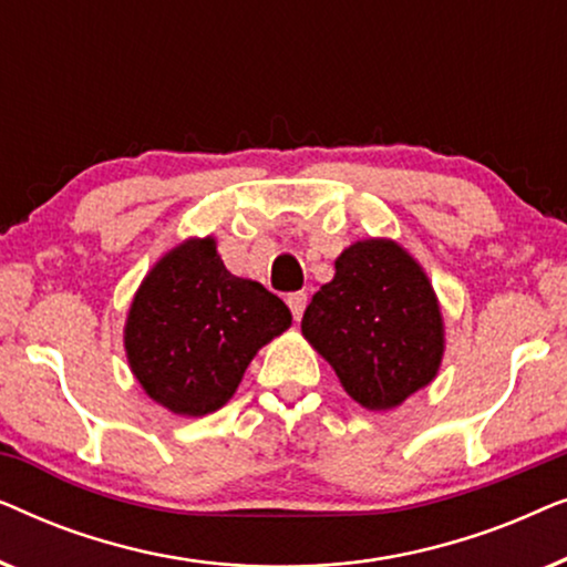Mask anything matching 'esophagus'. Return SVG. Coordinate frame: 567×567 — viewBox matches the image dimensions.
Instances as JSON below:
<instances>
[{
  "mask_svg": "<svg viewBox=\"0 0 567 567\" xmlns=\"http://www.w3.org/2000/svg\"><path fill=\"white\" fill-rule=\"evenodd\" d=\"M286 305H289L293 320H301V315H305V307H307V293L305 291L289 293V297H286Z\"/></svg>",
  "mask_w": 567,
  "mask_h": 567,
  "instance_id": "esophagus-1",
  "label": "esophagus"
}]
</instances>
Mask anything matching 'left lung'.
I'll use <instances>...</instances> for the list:
<instances>
[{
	"mask_svg": "<svg viewBox=\"0 0 567 567\" xmlns=\"http://www.w3.org/2000/svg\"><path fill=\"white\" fill-rule=\"evenodd\" d=\"M301 332L367 410H392L433 382L444 320L423 268L392 239L340 252L336 276L309 301Z\"/></svg>",
	"mask_w": 567,
	"mask_h": 567,
	"instance_id": "1",
	"label": "left lung"
}]
</instances>
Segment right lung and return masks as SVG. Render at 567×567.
<instances>
[{
  "instance_id": "right-lung-1",
  "label": "right lung",
  "mask_w": 567,
  "mask_h": 567,
  "mask_svg": "<svg viewBox=\"0 0 567 567\" xmlns=\"http://www.w3.org/2000/svg\"><path fill=\"white\" fill-rule=\"evenodd\" d=\"M289 324V307L276 293L224 268L214 237H193L146 274L123 343L154 402L200 417L227 405L255 353Z\"/></svg>"
}]
</instances>
